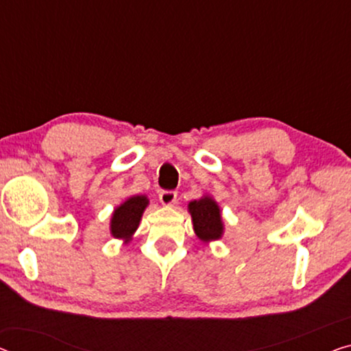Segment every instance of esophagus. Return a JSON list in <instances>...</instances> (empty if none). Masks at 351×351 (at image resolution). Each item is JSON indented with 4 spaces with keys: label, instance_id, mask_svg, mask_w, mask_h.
<instances>
[{
    "label": "esophagus",
    "instance_id": "obj_1",
    "mask_svg": "<svg viewBox=\"0 0 351 351\" xmlns=\"http://www.w3.org/2000/svg\"><path fill=\"white\" fill-rule=\"evenodd\" d=\"M159 200L164 206H171L176 202V192L175 191H162L159 193Z\"/></svg>",
    "mask_w": 351,
    "mask_h": 351
}]
</instances>
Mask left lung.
<instances>
[{"mask_svg": "<svg viewBox=\"0 0 351 351\" xmlns=\"http://www.w3.org/2000/svg\"><path fill=\"white\" fill-rule=\"evenodd\" d=\"M192 217L193 232L202 243L209 244L222 238L226 226L222 221V209L211 195H203L187 205Z\"/></svg>", "mask_w": 351, "mask_h": 351, "instance_id": "1", "label": "left lung"}]
</instances>
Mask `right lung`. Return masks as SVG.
I'll list each match as a JSON object with an SVG mask.
<instances>
[{
  "label": "right lung",
  "mask_w": 351,
  "mask_h": 351,
  "mask_svg": "<svg viewBox=\"0 0 351 351\" xmlns=\"http://www.w3.org/2000/svg\"><path fill=\"white\" fill-rule=\"evenodd\" d=\"M148 205L149 198L146 195H130L125 198L121 205L113 209L110 217V234L117 239H123V244H129Z\"/></svg>",
  "instance_id": "1"
}]
</instances>
